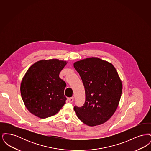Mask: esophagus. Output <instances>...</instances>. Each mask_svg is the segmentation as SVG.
Returning <instances> with one entry per match:
<instances>
[{
	"mask_svg": "<svg viewBox=\"0 0 151 151\" xmlns=\"http://www.w3.org/2000/svg\"><path fill=\"white\" fill-rule=\"evenodd\" d=\"M73 97H70V98H68V101L70 102H73Z\"/></svg>",
	"mask_w": 151,
	"mask_h": 151,
	"instance_id": "esophagus-1",
	"label": "esophagus"
}]
</instances>
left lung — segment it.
Masks as SVG:
<instances>
[{"label": "left lung", "instance_id": "8db88e82", "mask_svg": "<svg viewBox=\"0 0 151 151\" xmlns=\"http://www.w3.org/2000/svg\"><path fill=\"white\" fill-rule=\"evenodd\" d=\"M86 92L81 107L74 106L78 118L89 126L108 121L118 108L122 84L115 67L99 58H86L73 63Z\"/></svg>", "mask_w": 151, "mask_h": 151}]
</instances>
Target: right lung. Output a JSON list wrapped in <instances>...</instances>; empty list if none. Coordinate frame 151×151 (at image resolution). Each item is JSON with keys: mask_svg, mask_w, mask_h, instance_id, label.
<instances>
[{"mask_svg": "<svg viewBox=\"0 0 151 151\" xmlns=\"http://www.w3.org/2000/svg\"><path fill=\"white\" fill-rule=\"evenodd\" d=\"M67 62L41 60L32 65L23 77L20 92L25 107L40 118L55 115L63 106L66 86L59 73Z\"/></svg>", "mask_w": 151, "mask_h": 151, "instance_id": "right-lung-1", "label": "right lung"}]
</instances>
